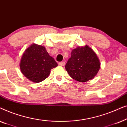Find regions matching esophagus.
<instances>
[{
    "label": "esophagus",
    "instance_id": "34e87169",
    "mask_svg": "<svg viewBox=\"0 0 127 127\" xmlns=\"http://www.w3.org/2000/svg\"><path fill=\"white\" fill-rule=\"evenodd\" d=\"M59 65L61 66H64L65 65V62H59Z\"/></svg>",
    "mask_w": 127,
    "mask_h": 127
}]
</instances>
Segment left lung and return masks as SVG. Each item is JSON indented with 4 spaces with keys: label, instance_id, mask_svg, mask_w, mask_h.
Listing matches in <instances>:
<instances>
[{
    "label": "left lung",
    "instance_id": "1",
    "mask_svg": "<svg viewBox=\"0 0 127 127\" xmlns=\"http://www.w3.org/2000/svg\"><path fill=\"white\" fill-rule=\"evenodd\" d=\"M100 66L96 54L86 45L72 50L65 69L71 77L76 81L84 83L94 78Z\"/></svg>",
    "mask_w": 127,
    "mask_h": 127
}]
</instances>
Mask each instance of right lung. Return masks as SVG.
<instances>
[{
    "label": "right lung",
    "instance_id": "1",
    "mask_svg": "<svg viewBox=\"0 0 127 127\" xmlns=\"http://www.w3.org/2000/svg\"><path fill=\"white\" fill-rule=\"evenodd\" d=\"M20 66L22 74L27 79L39 83L47 78L51 69L58 64L44 47L33 44L24 53Z\"/></svg>",
    "mask_w": 127,
    "mask_h": 127
}]
</instances>
